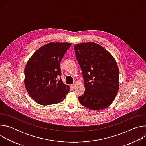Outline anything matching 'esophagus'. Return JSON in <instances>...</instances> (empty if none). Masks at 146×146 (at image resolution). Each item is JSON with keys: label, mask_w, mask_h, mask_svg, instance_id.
I'll use <instances>...</instances> for the list:
<instances>
[{"label": "esophagus", "mask_w": 146, "mask_h": 146, "mask_svg": "<svg viewBox=\"0 0 146 146\" xmlns=\"http://www.w3.org/2000/svg\"><path fill=\"white\" fill-rule=\"evenodd\" d=\"M75 87H76V85H75V84H73V85L70 86L71 88H72V89H73V90H74V89L75 88Z\"/></svg>", "instance_id": "1"}]
</instances>
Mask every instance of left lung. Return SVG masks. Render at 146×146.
I'll use <instances>...</instances> for the list:
<instances>
[{"mask_svg": "<svg viewBox=\"0 0 146 146\" xmlns=\"http://www.w3.org/2000/svg\"><path fill=\"white\" fill-rule=\"evenodd\" d=\"M76 59L82 70L85 92L78 97L82 106L93 110L108 108L118 92L119 69L113 55L93 42L75 44Z\"/></svg>", "mask_w": 146, "mask_h": 146, "instance_id": "8db88e82", "label": "left lung"}]
</instances>
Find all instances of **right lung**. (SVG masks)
<instances>
[{"label":"right lung","mask_w":146,"mask_h":146,"mask_svg":"<svg viewBox=\"0 0 146 146\" xmlns=\"http://www.w3.org/2000/svg\"><path fill=\"white\" fill-rule=\"evenodd\" d=\"M70 43H49L37 50L24 69V84L29 95L41 105L63 101L70 91L62 79L60 62Z\"/></svg>","instance_id":"right-lung-1"}]
</instances>
